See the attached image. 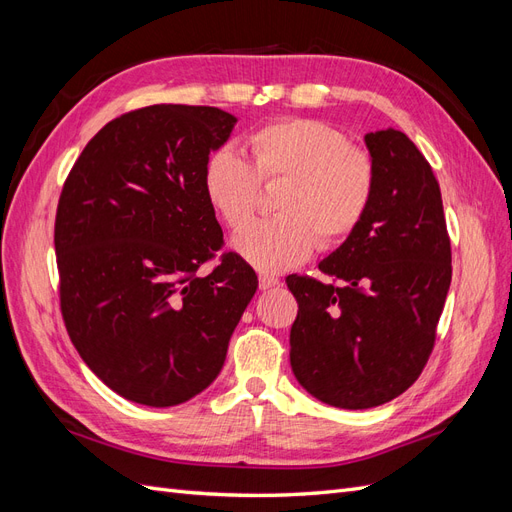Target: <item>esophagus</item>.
I'll return each instance as SVG.
<instances>
[{"label": "esophagus", "mask_w": 512, "mask_h": 512, "mask_svg": "<svg viewBox=\"0 0 512 512\" xmlns=\"http://www.w3.org/2000/svg\"><path fill=\"white\" fill-rule=\"evenodd\" d=\"M280 284V280H277L275 275H258V286H260V290H269V288H273V286H277Z\"/></svg>", "instance_id": "34e87169"}]
</instances>
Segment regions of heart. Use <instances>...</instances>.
<instances>
[{
  "label": "heart",
  "mask_w": 512,
  "mask_h": 512,
  "mask_svg": "<svg viewBox=\"0 0 512 512\" xmlns=\"http://www.w3.org/2000/svg\"><path fill=\"white\" fill-rule=\"evenodd\" d=\"M252 160L218 147L203 168V192L215 215L243 228L258 207L260 183L282 181L273 218L235 237V250L260 271L297 267L320 245L346 243L374 207L378 166L371 153L350 145L346 132L318 119H277L250 134Z\"/></svg>",
  "instance_id": "b5f03b06"
}]
</instances>
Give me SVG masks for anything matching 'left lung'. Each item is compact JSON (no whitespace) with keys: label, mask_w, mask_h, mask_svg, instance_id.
<instances>
[{"label":"left lung","mask_w":512,"mask_h":512,"mask_svg":"<svg viewBox=\"0 0 512 512\" xmlns=\"http://www.w3.org/2000/svg\"><path fill=\"white\" fill-rule=\"evenodd\" d=\"M378 192L363 226L318 269L342 287L288 275L299 303L290 365L324 404L365 410L416 382L436 344L451 286V239L436 175L393 128L365 134Z\"/></svg>","instance_id":"8db88e82"}]
</instances>
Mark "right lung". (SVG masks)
Here are the masks:
<instances>
[{"mask_svg":"<svg viewBox=\"0 0 512 512\" xmlns=\"http://www.w3.org/2000/svg\"><path fill=\"white\" fill-rule=\"evenodd\" d=\"M235 123L215 106L130 111L91 138L61 190V316L87 367L136 404L205 391L258 288L235 252L200 273L224 245L203 168Z\"/></svg>","mask_w":512,"mask_h":512,"instance_id":"1","label":"right lung"}]
</instances>
